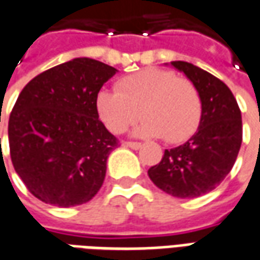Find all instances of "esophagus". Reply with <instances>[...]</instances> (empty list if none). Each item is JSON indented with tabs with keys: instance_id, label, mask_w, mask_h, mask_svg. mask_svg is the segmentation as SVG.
<instances>
[{
	"instance_id": "esophagus-1",
	"label": "esophagus",
	"mask_w": 260,
	"mask_h": 260,
	"mask_svg": "<svg viewBox=\"0 0 260 260\" xmlns=\"http://www.w3.org/2000/svg\"><path fill=\"white\" fill-rule=\"evenodd\" d=\"M123 145H125V146H128V148H132V149H139V148L142 146L141 142H134V141H125Z\"/></svg>"
}]
</instances>
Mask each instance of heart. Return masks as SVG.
I'll return each mask as SVG.
<instances>
[{"label":"heart","instance_id":"heart-1","mask_svg":"<svg viewBox=\"0 0 260 260\" xmlns=\"http://www.w3.org/2000/svg\"><path fill=\"white\" fill-rule=\"evenodd\" d=\"M101 121L114 134H122L138 119L141 137H162L168 144H181L199 129L204 104L198 88L174 71L145 68L116 82V89L96 95Z\"/></svg>","mask_w":260,"mask_h":260}]
</instances>
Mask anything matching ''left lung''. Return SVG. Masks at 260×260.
<instances>
[{
  "label": "left lung",
  "mask_w": 260,
  "mask_h": 260,
  "mask_svg": "<svg viewBox=\"0 0 260 260\" xmlns=\"http://www.w3.org/2000/svg\"><path fill=\"white\" fill-rule=\"evenodd\" d=\"M193 82L204 104L202 122L188 142L165 149L149 168L151 181L176 198H198L213 190L234 168L242 144L241 109L232 91L212 74L183 61L172 62Z\"/></svg>",
  "instance_id": "left-lung-1"
}]
</instances>
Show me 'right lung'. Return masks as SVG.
I'll list each match as a JSON object with an SVG mask.
<instances>
[{
    "label": "right lung",
    "instance_id": "1",
    "mask_svg": "<svg viewBox=\"0 0 260 260\" xmlns=\"http://www.w3.org/2000/svg\"><path fill=\"white\" fill-rule=\"evenodd\" d=\"M115 72L75 58L44 71L19 93L8 121L10 153L26 189L42 202L77 206L101 189L119 141L101 122L96 95Z\"/></svg>",
    "mask_w": 260,
    "mask_h": 260
}]
</instances>
